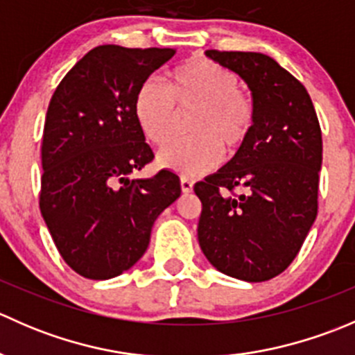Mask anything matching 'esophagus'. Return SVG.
<instances>
[{"label":"esophagus","instance_id":"1","mask_svg":"<svg viewBox=\"0 0 355 355\" xmlns=\"http://www.w3.org/2000/svg\"><path fill=\"white\" fill-rule=\"evenodd\" d=\"M180 187H182V192H184V194H189V192H192V189H194V182H192L191 178L182 177L180 178Z\"/></svg>","mask_w":355,"mask_h":355}]
</instances>
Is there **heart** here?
Instances as JSON below:
<instances>
[{
    "label": "heart",
    "instance_id": "b5f03b06",
    "mask_svg": "<svg viewBox=\"0 0 355 355\" xmlns=\"http://www.w3.org/2000/svg\"><path fill=\"white\" fill-rule=\"evenodd\" d=\"M194 109L193 137L159 153L161 166L189 177L213 170L223 155L237 156L256 127V103L241 87V77L204 56L175 68L168 89L157 78L144 80L134 101L139 127L156 148H166L176 137L180 114Z\"/></svg>",
    "mask_w": 355,
    "mask_h": 355
}]
</instances>
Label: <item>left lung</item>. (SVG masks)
Returning a JSON list of instances; mask_svg holds the SVG:
<instances>
[{
  "label": "left lung",
  "mask_w": 355,
  "mask_h": 355,
  "mask_svg": "<svg viewBox=\"0 0 355 355\" xmlns=\"http://www.w3.org/2000/svg\"><path fill=\"white\" fill-rule=\"evenodd\" d=\"M206 55L247 82L256 127L227 166L194 185L202 202L199 245L221 273L266 282L287 270L316 220L320 121L306 87L270 56L218 49Z\"/></svg>",
  "instance_id": "8db88e82"
}]
</instances>
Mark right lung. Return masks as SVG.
Here are the masks:
<instances>
[{
    "label": "right lung",
    "instance_id": "add662e5",
    "mask_svg": "<svg viewBox=\"0 0 355 355\" xmlns=\"http://www.w3.org/2000/svg\"><path fill=\"white\" fill-rule=\"evenodd\" d=\"M175 53L98 46L75 63L49 101L39 209L60 256L89 280L134 266L155 220L182 192L168 170L130 178L155 157L135 118V94Z\"/></svg>",
    "mask_w": 355,
    "mask_h": 355
}]
</instances>
